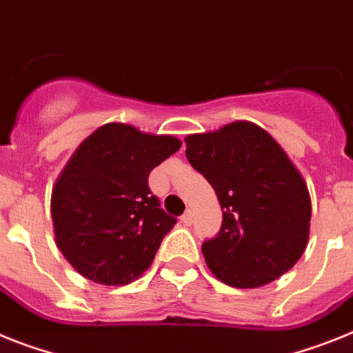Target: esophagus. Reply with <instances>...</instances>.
I'll list each match as a JSON object with an SVG mask.
<instances>
[{
    "label": "esophagus",
    "mask_w": 353,
    "mask_h": 353,
    "mask_svg": "<svg viewBox=\"0 0 353 353\" xmlns=\"http://www.w3.org/2000/svg\"><path fill=\"white\" fill-rule=\"evenodd\" d=\"M180 219H182L183 225H191V223H192V210H185V212L182 214V218H180Z\"/></svg>",
    "instance_id": "34e87169"
}]
</instances>
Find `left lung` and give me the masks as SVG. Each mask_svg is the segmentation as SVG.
Returning a JSON list of instances; mask_svg holds the SVG:
<instances>
[{"label": "left lung", "mask_w": 353, "mask_h": 353, "mask_svg": "<svg viewBox=\"0 0 353 353\" xmlns=\"http://www.w3.org/2000/svg\"><path fill=\"white\" fill-rule=\"evenodd\" d=\"M185 144L223 210L218 236L201 245L214 276L250 289L284 275L302 257L311 223L309 191L284 150L248 121L189 135Z\"/></svg>", "instance_id": "obj_1"}]
</instances>
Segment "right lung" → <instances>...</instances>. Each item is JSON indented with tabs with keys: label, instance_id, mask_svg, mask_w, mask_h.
<instances>
[{
	"label": "right lung",
	"instance_id": "obj_1",
	"mask_svg": "<svg viewBox=\"0 0 353 353\" xmlns=\"http://www.w3.org/2000/svg\"><path fill=\"white\" fill-rule=\"evenodd\" d=\"M182 146L171 135L108 123L78 148L51 196L57 246L96 284H128L150 268L176 218L148 185L155 165Z\"/></svg>",
	"mask_w": 353,
	"mask_h": 353
}]
</instances>
